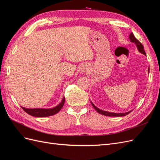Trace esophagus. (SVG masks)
<instances>
[{
    "label": "esophagus",
    "instance_id": "obj_1",
    "mask_svg": "<svg viewBox=\"0 0 160 160\" xmlns=\"http://www.w3.org/2000/svg\"><path fill=\"white\" fill-rule=\"evenodd\" d=\"M87 70H88V69H87V67H82L81 68V72H85L87 71Z\"/></svg>",
    "mask_w": 160,
    "mask_h": 160
}]
</instances>
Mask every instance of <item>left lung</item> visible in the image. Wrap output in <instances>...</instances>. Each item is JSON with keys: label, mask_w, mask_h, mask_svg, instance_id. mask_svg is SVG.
<instances>
[{"label": "left lung", "mask_w": 160, "mask_h": 160, "mask_svg": "<svg viewBox=\"0 0 160 160\" xmlns=\"http://www.w3.org/2000/svg\"><path fill=\"white\" fill-rule=\"evenodd\" d=\"M129 39H130V41L132 42L133 43H135V45H136L137 47H138V49L139 51V52H140L141 53H142V54L146 55V52H145L144 51V49H143V45L142 44L141 42H140L135 37V36L133 35V32H131L130 35H129ZM149 71V70H148ZM91 105H93V107L94 108V109L98 111V112L101 115H105V116H109V117H122V116H125L126 115L128 114H129L131 111H128V112H126V113H111V112H108V111H103L101 109H99V108H98L96 107V106L91 102Z\"/></svg>", "instance_id": "8db88e82"}]
</instances>
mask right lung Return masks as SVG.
Returning <instances> with one entry per match:
<instances>
[{
  "label": "right lung",
  "instance_id": "1",
  "mask_svg": "<svg viewBox=\"0 0 160 160\" xmlns=\"http://www.w3.org/2000/svg\"><path fill=\"white\" fill-rule=\"evenodd\" d=\"M65 97L62 98L61 102L56 107L51 108V109H40V108H35V109H28L22 108V109L27 113L28 115L34 116V117L37 118H43V117H48V116H51L57 113L61 109L65 103Z\"/></svg>",
  "mask_w": 160,
  "mask_h": 160
}]
</instances>
